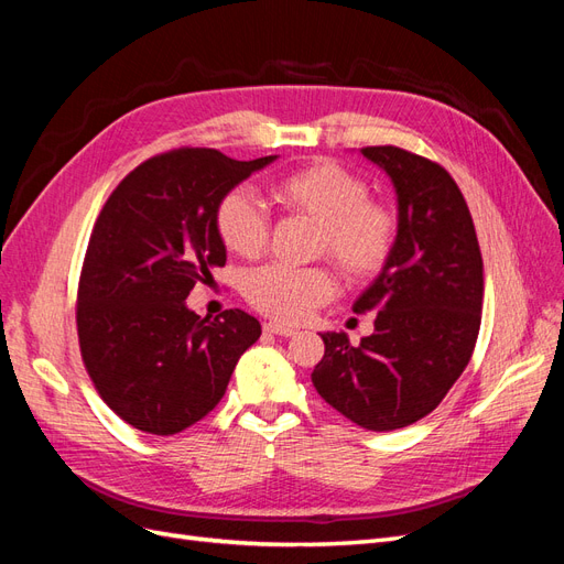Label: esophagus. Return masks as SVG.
I'll use <instances>...</instances> for the list:
<instances>
[{
  "instance_id": "obj_1",
  "label": "esophagus",
  "mask_w": 564,
  "mask_h": 564,
  "mask_svg": "<svg viewBox=\"0 0 564 564\" xmlns=\"http://www.w3.org/2000/svg\"><path fill=\"white\" fill-rule=\"evenodd\" d=\"M263 332L275 334V336H294L296 334L294 327H286V324H280V322H265Z\"/></svg>"
}]
</instances>
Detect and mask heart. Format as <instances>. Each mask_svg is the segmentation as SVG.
Here are the masks:
<instances>
[{"mask_svg": "<svg viewBox=\"0 0 564 564\" xmlns=\"http://www.w3.org/2000/svg\"><path fill=\"white\" fill-rule=\"evenodd\" d=\"M280 207L319 226L315 251L329 256L340 275L367 282L388 265L398 245L400 220L388 204L371 199V187L336 162H313L270 185ZM216 232L232 253L256 259L268 247L270 224L245 187L220 197ZM334 294V278L324 265L292 268L268 263L245 278V299L256 311L280 319L301 322Z\"/></svg>", "mask_w": 564, "mask_h": 564, "instance_id": "obj_1", "label": "heart"}]
</instances>
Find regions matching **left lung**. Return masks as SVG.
<instances>
[{
    "instance_id": "1",
    "label": "left lung",
    "mask_w": 564,
    "mask_h": 564,
    "mask_svg": "<svg viewBox=\"0 0 564 564\" xmlns=\"http://www.w3.org/2000/svg\"><path fill=\"white\" fill-rule=\"evenodd\" d=\"M398 193V245L355 301L377 313L373 334L350 346L322 334L313 386L336 412L367 431H395L429 416L464 373L482 319V253L473 216L445 166L398 145L360 150Z\"/></svg>"
}]
</instances>
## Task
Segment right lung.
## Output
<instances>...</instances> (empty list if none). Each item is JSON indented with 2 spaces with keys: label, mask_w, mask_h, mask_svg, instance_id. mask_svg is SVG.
<instances>
[{
  "label": "right lung",
  "mask_w": 564,
  "mask_h": 564,
  "mask_svg": "<svg viewBox=\"0 0 564 564\" xmlns=\"http://www.w3.org/2000/svg\"><path fill=\"white\" fill-rule=\"evenodd\" d=\"M214 148H178L127 174L100 209L77 286L82 362L112 412L150 435H174L226 395L261 324L232 308L212 322L185 308L226 265L216 207L256 169Z\"/></svg>",
  "instance_id": "right-lung-1"
}]
</instances>
